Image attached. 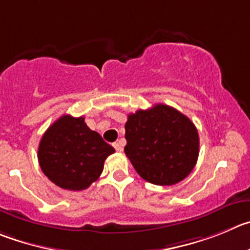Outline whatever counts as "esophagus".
I'll list each match as a JSON object with an SVG mask.
<instances>
[{"mask_svg":"<svg viewBox=\"0 0 250 250\" xmlns=\"http://www.w3.org/2000/svg\"><path fill=\"white\" fill-rule=\"evenodd\" d=\"M113 146L117 151H122L123 150V146H122V143H121V142H116V143H113Z\"/></svg>","mask_w":250,"mask_h":250,"instance_id":"esophagus-1","label":"esophagus"}]
</instances>
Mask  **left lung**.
<instances>
[{"label":"left lung","instance_id":"obj_1","mask_svg":"<svg viewBox=\"0 0 250 250\" xmlns=\"http://www.w3.org/2000/svg\"><path fill=\"white\" fill-rule=\"evenodd\" d=\"M125 153L144 180L155 185L180 183L195 167L200 139L195 125L167 104L128 114Z\"/></svg>","mask_w":250,"mask_h":250}]
</instances>
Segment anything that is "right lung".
Masks as SVG:
<instances>
[{
	"instance_id": "1",
	"label": "right lung",
	"mask_w": 250,
	"mask_h": 250,
	"mask_svg": "<svg viewBox=\"0 0 250 250\" xmlns=\"http://www.w3.org/2000/svg\"><path fill=\"white\" fill-rule=\"evenodd\" d=\"M112 153L113 146L91 130L85 118L64 114L42 137L38 160L51 183L65 190L81 191L100 178Z\"/></svg>"
}]
</instances>
